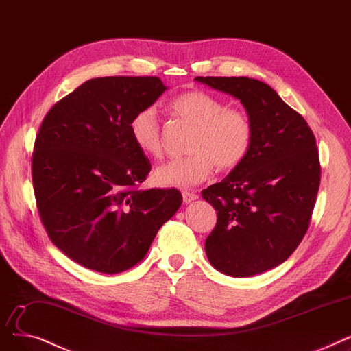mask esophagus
<instances>
[{"label":"esophagus","instance_id":"34e87169","mask_svg":"<svg viewBox=\"0 0 351 351\" xmlns=\"http://www.w3.org/2000/svg\"><path fill=\"white\" fill-rule=\"evenodd\" d=\"M197 198H198V195L193 191H182V199H184L186 204H189L191 202H195Z\"/></svg>","mask_w":351,"mask_h":351}]
</instances>
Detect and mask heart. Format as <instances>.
Returning <instances> with one entry per match:
<instances>
[{
    "mask_svg": "<svg viewBox=\"0 0 351 351\" xmlns=\"http://www.w3.org/2000/svg\"><path fill=\"white\" fill-rule=\"evenodd\" d=\"M170 108L194 131L187 145L190 154L160 165L154 173L157 184L194 187L210 177L214 165L226 171L245 158L253 143V124L244 111L227 108L223 99L198 90L177 95ZM130 136L147 157H162V128L154 107L134 114L130 121Z\"/></svg>",
    "mask_w": 351,
    "mask_h": 351,
    "instance_id": "heart-1",
    "label": "heart"
}]
</instances>
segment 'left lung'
Returning a JSON list of instances; mask_svg holds the SVG:
<instances>
[{"mask_svg":"<svg viewBox=\"0 0 351 351\" xmlns=\"http://www.w3.org/2000/svg\"><path fill=\"white\" fill-rule=\"evenodd\" d=\"M240 99L253 124L245 158L202 191L217 211L206 240L214 269L252 277L286 261L308 230L320 160L306 120L265 82L248 77H195Z\"/></svg>","mask_w":351,"mask_h":351,"instance_id":"8db88e82","label":"left lung"}]
</instances>
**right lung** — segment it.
<instances>
[{
    "instance_id": "add662e5",
    "label": "right lung",
    "mask_w": 351,
    "mask_h": 351,
    "mask_svg": "<svg viewBox=\"0 0 351 351\" xmlns=\"http://www.w3.org/2000/svg\"><path fill=\"white\" fill-rule=\"evenodd\" d=\"M167 90L158 77L86 81L48 111L32 153L40 219L61 252L90 270L138 264L182 203L176 189L140 190L149 170L130 121Z\"/></svg>"
}]
</instances>
